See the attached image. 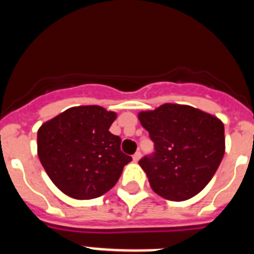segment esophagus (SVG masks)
<instances>
[{
  "label": "esophagus",
  "instance_id": "34e87169",
  "mask_svg": "<svg viewBox=\"0 0 254 254\" xmlns=\"http://www.w3.org/2000/svg\"><path fill=\"white\" fill-rule=\"evenodd\" d=\"M132 158H133V161H138V160H140V158H141V152L140 151L134 152Z\"/></svg>",
  "mask_w": 254,
  "mask_h": 254
}]
</instances>
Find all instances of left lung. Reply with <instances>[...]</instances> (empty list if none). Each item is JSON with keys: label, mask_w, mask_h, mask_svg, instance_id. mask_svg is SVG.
Listing matches in <instances>:
<instances>
[{"label": "left lung", "mask_w": 254, "mask_h": 254, "mask_svg": "<svg viewBox=\"0 0 254 254\" xmlns=\"http://www.w3.org/2000/svg\"><path fill=\"white\" fill-rule=\"evenodd\" d=\"M138 120L154 142L155 151L138 161L152 190L169 201L199 193L223 160V122L190 105L170 103L140 112Z\"/></svg>", "instance_id": "obj_1"}]
</instances>
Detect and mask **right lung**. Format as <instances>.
<instances>
[{
    "instance_id": "obj_1",
    "label": "right lung",
    "mask_w": 254,
    "mask_h": 254,
    "mask_svg": "<svg viewBox=\"0 0 254 254\" xmlns=\"http://www.w3.org/2000/svg\"><path fill=\"white\" fill-rule=\"evenodd\" d=\"M117 113L99 105L68 108L38 129V156L51 181L67 196L91 199L114 187L132 160L109 132Z\"/></svg>"
}]
</instances>
